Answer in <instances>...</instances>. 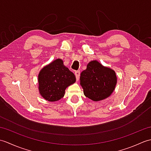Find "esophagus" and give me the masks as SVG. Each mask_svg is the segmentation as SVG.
I'll list each match as a JSON object with an SVG mask.
<instances>
[{
  "label": "esophagus",
  "instance_id": "34e87169",
  "mask_svg": "<svg viewBox=\"0 0 151 151\" xmlns=\"http://www.w3.org/2000/svg\"><path fill=\"white\" fill-rule=\"evenodd\" d=\"M75 76H76V81H78V79L80 78V71H79V70H76V71H75Z\"/></svg>",
  "mask_w": 151,
  "mask_h": 151
}]
</instances>
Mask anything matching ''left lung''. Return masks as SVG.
Masks as SVG:
<instances>
[{
  "mask_svg": "<svg viewBox=\"0 0 151 151\" xmlns=\"http://www.w3.org/2000/svg\"><path fill=\"white\" fill-rule=\"evenodd\" d=\"M80 80L84 95L93 101L108 97L117 83L114 70L104 67L96 60L88 64L86 69L81 73Z\"/></svg>",
  "mask_w": 151,
  "mask_h": 151,
  "instance_id": "obj_1",
  "label": "left lung"
}]
</instances>
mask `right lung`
I'll use <instances>...</instances> for the list:
<instances>
[{
  "mask_svg": "<svg viewBox=\"0 0 151 151\" xmlns=\"http://www.w3.org/2000/svg\"><path fill=\"white\" fill-rule=\"evenodd\" d=\"M76 81L74 73L63 65V61L57 59L44 67L38 75L41 95L50 102L62 99L67 87Z\"/></svg>",
  "mask_w": 151,
  "mask_h": 151,
  "instance_id": "1",
  "label": "right lung"
}]
</instances>
